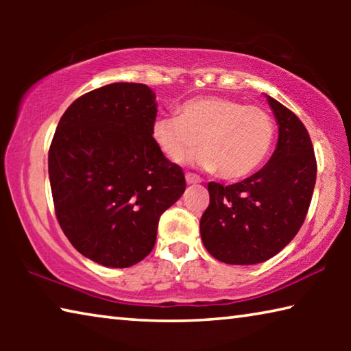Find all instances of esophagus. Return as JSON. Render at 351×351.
Wrapping results in <instances>:
<instances>
[{"mask_svg": "<svg viewBox=\"0 0 351 351\" xmlns=\"http://www.w3.org/2000/svg\"><path fill=\"white\" fill-rule=\"evenodd\" d=\"M186 182L187 184H199L201 178L195 173H186Z\"/></svg>", "mask_w": 351, "mask_h": 351, "instance_id": "obj_1", "label": "esophagus"}]
</instances>
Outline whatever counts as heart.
Instances as JSON below:
<instances>
[{"label": "heart", "mask_w": 351, "mask_h": 351, "mask_svg": "<svg viewBox=\"0 0 351 351\" xmlns=\"http://www.w3.org/2000/svg\"><path fill=\"white\" fill-rule=\"evenodd\" d=\"M178 112L180 116H159L152 123L153 142L171 161L187 156L199 141L203 148L193 162L235 181L254 173L271 152L276 123L258 106L204 96L184 102Z\"/></svg>", "instance_id": "heart-1"}]
</instances>
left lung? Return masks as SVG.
I'll return each mask as SVG.
<instances>
[{
    "label": "left lung",
    "instance_id": "left-lung-1",
    "mask_svg": "<svg viewBox=\"0 0 351 351\" xmlns=\"http://www.w3.org/2000/svg\"><path fill=\"white\" fill-rule=\"evenodd\" d=\"M266 99L278 125L269 161L232 186H207L210 203L199 221L201 240L212 257L228 265L261 263L280 252L304 224L316 184V158L304 123L276 99Z\"/></svg>",
    "mask_w": 351,
    "mask_h": 351
}]
</instances>
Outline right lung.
Returning <instances> with one entry per match:
<instances>
[{
	"instance_id": "right-lung-1",
	"label": "right lung",
	"mask_w": 351,
	"mask_h": 351,
	"mask_svg": "<svg viewBox=\"0 0 351 351\" xmlns=\"http://www.w3.org/2000/svg\"><path fill=\"white\" fill-rule=\"evenodd\" d=\"M156 94L111 83L64 111L47 158L56 215L77 251L108 268L144 260L159 218L186 190L180 165L152 138Z\"/></svg>"
}]
</instances>
